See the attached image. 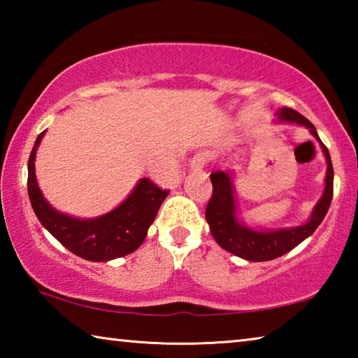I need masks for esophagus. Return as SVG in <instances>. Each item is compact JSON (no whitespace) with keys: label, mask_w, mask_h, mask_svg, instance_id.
<instances>
[{"label":"esophagus","mask_w":358,"mask_h":358,"mask_svg":"<svg viewBox=\"0 0 358 358\" xmlns=\"http://www.w3.org/2000/svg\"><path fill=\"white\" fill-rule=\"evenodd\" d=\"M207 164V155L205 153H197L189 161V167L191 171H202V169Z\"/></svg>","instance_id":"1"}]
</instances>
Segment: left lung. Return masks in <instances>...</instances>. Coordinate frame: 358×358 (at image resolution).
<instances>
[{
    "mask_svg": "<svg viewBox=\"0 0 358 358\" xmlns=\"http://www.w3.org/2000/svg\"><path fill=\"white\" fill-rule=\"evenodd\" d=\"M276 118L281 123L305 126L316 137L327 159L325 187L322 197L314 205L310 220L305 224L296 227L259 230L248 227L245 222L238 220L232 172L217 171L211 173L210 180L211 185H213V196L208 201L207 211H205L210 232L222 250L232 252L245 260H250V262H265V260L281 257L282 254L292 251L295 246H299L303 240L313 235L314 230L322 222L327 211L330 208L333 197V166L330 153L319 138L314 124L310 120L303 117V115L289 107L280 108L276 112Z\"/></svg>",
    "mask_w": 358,
    "mask_h": 358,
    "instance_id": "left-lung-1",
    "label": "left lung"
}]
</instances>
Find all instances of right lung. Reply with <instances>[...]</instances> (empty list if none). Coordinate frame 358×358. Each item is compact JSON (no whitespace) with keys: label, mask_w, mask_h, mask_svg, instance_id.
Instances as JSON below:
<instances>
[{"label":"right lung","mask_w":358,"mask_h":358,"mask_svg":"<svg viewBox=\"0 0 358 358\" xmlns=\"http://www.w3.org/2000/svg\"><path fill=\"white\" fill-rule=\"evenodd\" d=\"M44 134L45 131L36 138L28 159V196L42 226L71 252L92 262H107L134 252L143 243L169 191L141 178L129 196L106 215L88 220L64 215L47 202L36 180V151Z\"/></svg>","instance_id":"add662e5"}]
</instances>
